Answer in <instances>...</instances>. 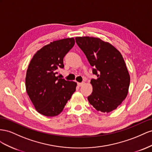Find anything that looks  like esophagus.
Returning <instances> with one entry per match:
<instances>
[{
  "mask_svg": "<svg viewBox=\"0 0 152 152\" xmlns=\"http://www.w3.org/2000/svg\"><path fill=\"white\" fill-rule=\"evenodd\" d=\"M84 84H85V82H81V83H77V85H78L79 86H83Z\"/></svg>",
  "mask_w": 152,
  "mask_h": 152,
  "instance_id": "esophagus-1",
  "label": "esophagus"
}]
</instances>
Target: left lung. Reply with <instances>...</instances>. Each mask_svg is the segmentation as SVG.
<instances>
[{
	"instance_id": "1",
	"label": "left lung",
	"mask_w": 152,
	"mask_h": 152,
	"mask_svg": "<svg viewBox=\"0 0 152 152\" xmlns=\"http://www.w3.org/2000/svg\"><path fill=\"white\" fill-rule=\"evenodd\" d=\"M97 79L91 80L93 91L88 100L98 111L108 113L116 110L126 98L130 75L120 52L110 42L99 37H76Z\"/></svg>"
}]
</instances>
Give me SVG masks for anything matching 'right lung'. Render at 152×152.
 I'll return each mask as SVG.
<instances>
[{
  "instance_id": "add662e5",
  "label": "right lung",
  "mask_w": 152,
  "mask_h": 152,
  "mask_svg": "<svg viewBox=\"0 0 152 152\" xmlns=\"http://www.w3.org/2000/svg\"><path fill=\"white\" fill-rule=\"evenodd\" d=\"M75 44L73 37L51 42L38 50L30 60L26 73V91L41 115H59L76 91V82L57 76V69L64 67V57Z\"/></svg>"
}]
</instances>
